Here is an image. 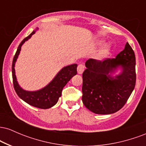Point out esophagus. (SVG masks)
Instances as JSON below:
<instances>
[{"label": "esophagus", "mask_w": 146, "mask_h": 146, "mask_svg": "<svg viewBox=\"0 0 146 146\" xmlns=\"http://www.w3.org/2000/svg\"><path fill=\"white\" fill-rule=\"evenodd\" d=\"M77 69H78V74H82L84 72V71L85 66H84L83 64H80L78 66V68H77Z\"/></svg>", "instance_id": "esophagus-1"}]
</instances>
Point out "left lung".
Returning a JSON list of instances; mask_svg holds the SVG:
<instances>
[{"instance_id": "1", "label": "left lung", "mask_w": 146, "mask_h": 146, "mask_svg": "<svg viewBox=\"0 0 146 146\" xmlns=\"http://www.w3.org/2000/svg\"><path fill=\"white\" fill-rule=\"evenodd\" d=\"M135 52L128 42L115 58L88 60L82 74V102L93 113L108 115L119 110L128 100L136 83ZM122 73L111 76L117 68Z\"/></svg>"}]
</instances>
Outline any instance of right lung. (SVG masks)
<instances>
[{"label": "right lung", "mask_w": 146, "mask_h": 146, "mask_svg": "<svg viewBox=\"0 0 146 146\" xmlns=\"http://www.w3.org/2000/svg\"><path fill=\"white\" fill-rule=\"evenodd\" d=\"M35 31H33L29 36L26 37L21 42L14 57L12 67H11L13 84H14L15 91L17 93L18 97L23 101L36 108L47 109L53 106L58 102V99L62 95V91L64 87L74 75L77 74L78 65L77 64H73L62 68L51 82L40 90L36 91H27L23 90L19 86L16 80L14 68L15 62L21 51L22 45L24 44L25 41L28 40L33 34H34Z\"/></svg>", "instance_id": "right-lung-1"}]
</instances>
